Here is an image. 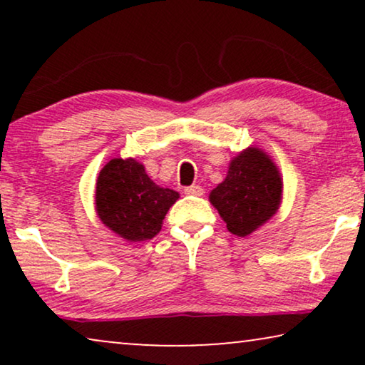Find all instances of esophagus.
Listing matches in <instances>:
<instances>
[{
	"label": "esophagus",
	"instance_id": "34e87169",
	"mask_svg": "<svg viewBox=\"0 0 365 365\" xmlns=\"http://www.w3.org/2000/svg\"><path fill=\"white\" fill-rule=\"evenodd\" d=\"M184 192L189 194V196H202L204 189L201 186H196V184H192V186H187L186 189H184Z\"/></svg>",
	"mask_w": 365,
	"mask_h": 365
}]
</instances>
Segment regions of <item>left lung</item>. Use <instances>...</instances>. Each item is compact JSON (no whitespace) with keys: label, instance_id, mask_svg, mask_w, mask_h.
Masks as SVG:
<instances>
[{"label":"left lung","instance_id":"1","mask_svg":"<svg viewBox=\"0 0 365 365\" xmlns=\"http://www.w3.org/2000/svg\"><path fill=\"white\" fill-rule=\"evenodd\" d=\"M282 179L262 149L247 148L232 158L227 176L209 194L229 232L246 237L281 206Z\"/></svg>","mask_w":365,"mask_h":365}]
</instances>
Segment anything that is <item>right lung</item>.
Returning a JSON list of instances; mask_svg holds the SVG:
<instances>
[{"label": "right lung", "mask_w": 365, "mask_h": 365, "mask_svg": "<svg viewBox=\"0 0 365 365\" xmlns=\"http://www.w3.org/2000/svg\"><path fill=\"white\" fill-rule=\"evenodd\" d=\"M179 199L159 187L136 159H111L96 181V212L104 226L129 242L149 241L161 231L163 219Z\"/></svg>", "instance_id": "1"}]
</instances>
